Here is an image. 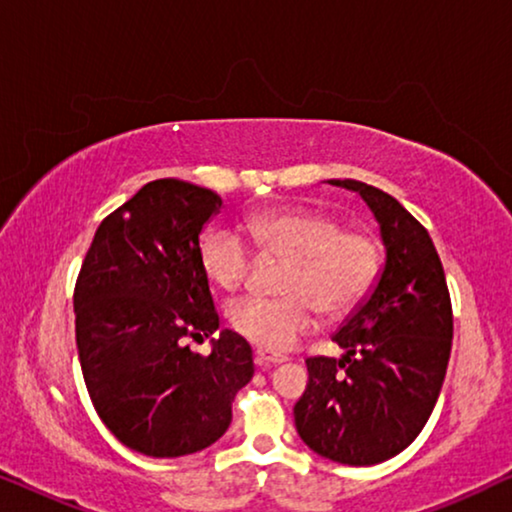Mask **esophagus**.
<instances>
[{"mask_svg":"<svg viewBox=\"0 0 512 512\" xmlns=\"http://www.w3.org/2000/svg\"><path fill=\"white\" fill-rule=\"evenodd\" d=\"M254 361H256L258 368H272V366H279V363H284L286 356L270 354V352H263V349H258Z\"/></svg>","mask_w":512,"mask_h":512,"instance_id":"esophagus-1","label":"esophagus"}]
</instances>
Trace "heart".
Listing matches in <instances>:
<instances>
[{"instance_id": "1", "label": "heart", "mask_w": 512, "mask_h": 512, "mask_svg": "<svg viewBox=\"0 0 512 512\" xmlns=\"http://www.w3.org/2000/svg\"><path fill=\"white\" fill-rule=\"evenodd\" d=\"M242 230L258 251L286 258L279 291L284 296H244L228 321L244 340L284 352L317 326V310L342 314L373 286L380 247L363 230H342L333 214L310 207H272L249 214ZM200 268L219 291H235L247 277L251 254L235 230L214 228L198 244Z\"/></svg>"}]
</instances>
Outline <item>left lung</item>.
I'll list each match as a JSON object with an SVG mask.
<instances>
[{"label":"left lung","mask_w":512,"mask_h":512,"mask_svg":"<svg viewBox=\"0 0 512 512\" xmlns=\"http://www.w3.org/2000/svg\"><path fill=\"white\" fill-rule=\"evenodd\" d=\"M331 186L361 195L384 244L368 296L333 333L340 359H307L305 394L293 408L298 436L347 466L382 464L424 429L452 349V305L429 233L396 198L354 179Z\"/></svg>","instance_id":"obj_1"}]
</instances>
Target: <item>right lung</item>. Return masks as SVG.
Masks as SVG:
<instances>
[{"instance_id":"obj_1","label":"right lung","mask_w":512,"mask_h":512,"mask_svg":"<svg viewBox=\"0 0 512 512\" xmlns=\"http://www.w3.org/2000/svg\"><path fill=\"white\" fill-rule=\"evenodd\" d=\"M223 200L156 179L95 230L74 291L76 347L90 401L125 447L170 459L228 431L235 394L254 377L249 342L223 328L200 356L188 338L219 328L198 244Z\"/></svg>"}]
</instances>
